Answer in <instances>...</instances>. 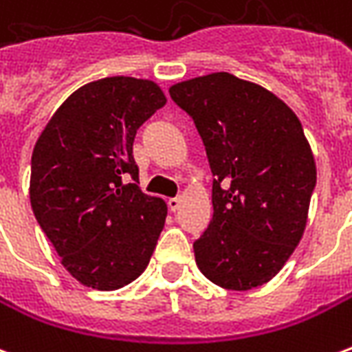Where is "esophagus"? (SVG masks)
<instances>
[{
	"label": "esophagus",
	"mask_w": 352,
	"mask_h": 352,
	"mask_svg": "<svg viewBox=\"0 0 352 352\" xmlns=\"http://www.w3.org/2000/svg\"><path fill=\"white\" fill-rule=\"evenodd\" d=\"M179 206H181V198H169L168 199L169 211H177V209H179Z\"/></svg>",
	"instance_id": "1"
}]
</instances>
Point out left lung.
<instances>
[{
    "label": "left lung",
    "mask_w": 352,
    "mask_h": 352,
    "mask_svg": "<svg viewBox=\"0 0 352 352\" xmlns=\"http://www.w3.org/2000/svg\"><path fill=\"white\" fill-rule=\"evenodd\" d=\"M206 145L213 219L194 241L214 285L251 290L275 277L300 243L317 168L302 122L270 90L211 73L169 88Z\"/></svg>",
    "instance_id": "obj_1"
}]
</instances>
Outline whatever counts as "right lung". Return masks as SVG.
Returning a JSON list of instances; mask_svg holds the SVG:
<instances>
[{"label":"right lung","mask_w":352,"mask_h":352,"mask_svg":"<svg viewBox=\"0 0 352 352\" xmlns=\"http://www.w3.org/2000/svg\"><path fill=\"white\" fill-rule=\"evenodd\" d=\"M166 105L153 80L107 77L60 105L35 143L30 199L73 277L98 290L138 279L168 207L139 190L135 133Z\"/></svg>","instance_id":"right-lung-1"}]
</instances>
